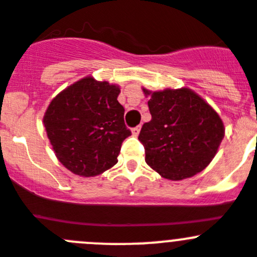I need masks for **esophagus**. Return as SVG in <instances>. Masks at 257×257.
<instances>
[{
  "instance_id": "1",
  "label": "esophagus",
  "mask_w": 257,
  "mask_h": 257,
  "mask_svg": "<svg viewBox=\"0 0 257 257\" xmlns=\"http://www.w3.org/2000/svg\"><path fill=\"white\" fill-rule=\"evenodd\" d=\"M140 130H141V127L140 126H136V127H134L133 130H131V133H133L134 136H138L139 134H140Z\"/></svg>"
}]
</instances>
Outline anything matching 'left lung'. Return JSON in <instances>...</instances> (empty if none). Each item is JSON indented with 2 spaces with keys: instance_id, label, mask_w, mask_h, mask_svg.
I'll return each instance as SVG.
<instances>
[{
  "instance_id": "1",
  "label": "left lung",
  "mask_w": 257,
  "mask_h": 257,
  "mask_svg": "<svg viewBox=\"0 0 257 257\" xmlns=\"http://www.w3.org/2000/svg\"><path fill=\"white\" fill-rule=\"evenodd\" d=\"M143 90L150 96L151 121L143 124L139 140L149 167L170 180L206 169L224 138L218 113L189 88Z\"/></svg>"
}]
</instances>
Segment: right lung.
Returning a JSON list of instances; mask_svg holds the SVG:
<instances>
[{
	"label": "right lung",
	"mask_w": 257,
	"mask_h": 257,
	"mask_svg": "<svg viewBox=\"0 0 257 257\" xmlns=\"http://www.w3.org/2000/svg\"><path fill=\"white\" fill-rule=\"evenodd\" d=\"M119 87L85 77L49 104L44 126L58 160L74 174L96 177L117 163L131 131L118 103Z\"/></svg>",
	"instance_id": "add662e5"
}]
</instances>
